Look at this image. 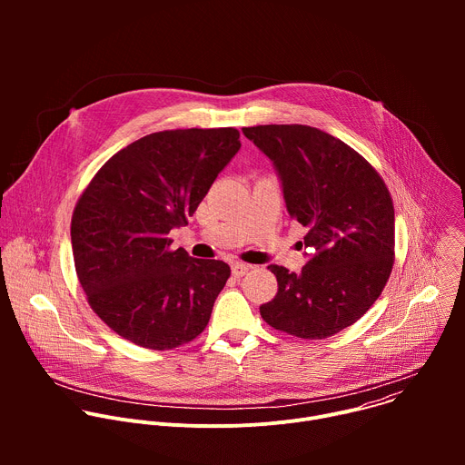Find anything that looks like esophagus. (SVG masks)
Instances as JSON below:
<instances>
[{"mask_svg":"<svg viewBox=\"0 0 465 465\" xmlns=\"http://www.w3.org/2000/svg\"><path fill=\"white\" fill-rule=\"evenodd\" d=\"M252 267L250 264H244V262H233L232 264V274L235 276V278H242L244 274H248V271H250Z\"/></svg>","mask_w":465,"mask_h":465,"instance_id":"obj_1","label":"esophagus"}]
</instances>
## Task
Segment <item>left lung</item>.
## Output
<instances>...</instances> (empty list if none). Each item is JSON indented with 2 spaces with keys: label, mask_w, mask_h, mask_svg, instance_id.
<instances>
[{
  "label": "left lung",
  "mask_w": 465,
  "mask_h": 465,
  "mask_svg": "<svg viewBox=\"0 0 465 465\" xmlns=\"http://www.w3.org/2000/svg\"><path fill=\"white\" fill-rule=\"evenodd\" d=\"M282 178L291 219L307 228L312 257L278 280L259 312L287 335L322 341L355 323L381 296L395 257L393 203L382 176L355 149L307 124L244 126Z\"/></svg>",
  "instance_id": "8db88e82"
}]
</instances>
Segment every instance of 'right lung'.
I'll return each instance as SVG.
<instances>
[{"mask_svg": "<svg viewBox=\"0 0 465 465\" xmlns=\"http://www.w3.org/2000/svg\"><path fill=\"white\" fill-rule=\"evenodd\" d=\"M239 149L233 126L154 132L115 153L79 196L72 217L77 278L119 337L165 351L206 329L230 267L173 250L169 232L187 224Z\"/></svg>", "mask_w": 465, "mask_h": 465, "instance_id": "obj_1", "label": "right lung"}]
</instances>
